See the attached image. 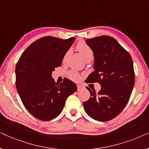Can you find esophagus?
Returning <instances> with one entry per match:
<instances>
[{
    "label": "esophagus",
    "instance_id": "obj_1",
    "mask_svg": "<svg viewBox=\"0 0 149 149\" xmlns=\"http://www.w3.org/2000/svg\"><path fill=\"white\" fill-rule=\"evenodd\" d=\"M81 88H82V87L81 86V85H77V90L78 91H79V90H81Z\"/></svg>",
    "mask_w": 149,
    "mask_h": 149
}]
</instances>
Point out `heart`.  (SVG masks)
Wrapping results in <instances>:
<instances>
[{"label": "heart", "instance_id": "heart-1", "mask_svg": "<svg viewBox=\"0 0 149 149\" xmlns=\"http://www.w3.org/2000/svg\"><path fill=\"white\" fill-rule=\"evenodd\" d=\"M77 49L78 52L81 54V56L83 57L85 60L87 62V61H91L93 58V52L91 49V48L89 47L87 43H85L83 41H79L78 43L77 44ZM70 54V51L69 50L65 54L64 58H63V61L66 62V60L68 58V57ZM68 76L72 80L74 81H78L80 79V75L77 73L76 71L74 70H70L68 72Z\"/></svg>", "mask_w": 149, "mask_h": 149}]
</instances>
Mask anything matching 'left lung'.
<instances>
[{
  "label": "left lung",
  "mask_w": 149,
  "mask_h": 149,
  "mask_svg": "<svg viewBox=\"0 0 149 149\" xmlns=\"http://www.w3.org/2000/svg\"><path fill=\"white\" fill-rule=\"evenodd\" d=\"M94 56V71L85 82L98 83L101 89L91 90L90 97L83 102L89 117L108 121L117 117L129 101L134 85L133 61L130 54L115 38L103 35L86 40Z\"/></svg>",
  "instance_id": "obj_1"
}]
</instances>
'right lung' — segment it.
Returning <instances> with one entry per match:
<instances>
[{
    "instance_id": "obj_1",
    "label": "right lung",
    "mask_w": 149,
    "mask_h": 149,
    "mask_svg": "<svg viewBox=\"0 0 149 149\" xmlns=\"http://www.w3.org/2000/svg\"><path fill=\"white\" fill-rule=\"evenodd\" d=\"M74 40L44 36L30 45L17 62V91L24 107L36 119H55L62 111L67 97L77 91V85L69 79L58 84L52 77Z\"/></svg>"
}]
</instances>
